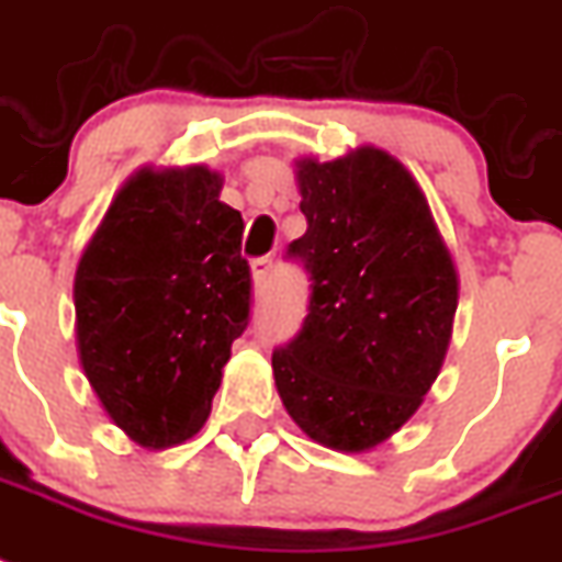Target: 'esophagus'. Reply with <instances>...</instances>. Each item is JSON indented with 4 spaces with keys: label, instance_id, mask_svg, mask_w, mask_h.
<instances>
[{
    "label": "esophagus",
    "instance_id": "obj_1",
    "mask_svg": "<svg viewBox=\"0 0 562 562\" xmlns=\"http://www.w3.org/2000/svg\"><path fill=\"white\" fill-rule=\"evenodd\" d=\"M272 270H276V261H272L270 255H263V258H255V261H252V278H255V286H258V290H267V284H270V278H272Z\"/></svg>",
    "mask_w": 562,
    "mask_h": 562
}]
</instances>
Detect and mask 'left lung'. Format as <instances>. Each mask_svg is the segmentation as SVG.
I'll return each instance as SVG.
<instances>
[{
    "mask_svg": "<svg viewBox=\"0 0 562 562\" xmlns=\"http://www.w3.org/2000/svg\"><path fill=\"white\" fill-rule=\"evenodd\" d=\"M310 276L301 330L272 350L278 396L315 442L368 451L405 425L442 368L457 270L428 201L382 148L301 160Z\"/></svg>",
    "mask_w": 562,
    "mask_h": 562,
    "instance_id": "1",
    "label": "left lung"
}]
</instances>
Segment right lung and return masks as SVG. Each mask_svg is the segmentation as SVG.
<instances>
[{
	"instance_id": "add662e5",
	"label": "right lung",
	"mask_w": 562,
	"mask_h": 562,
	"mask_svg": "<svg viewBox=\"0 0 562 562\" xmlns=\"http://www.w3.org/2000/svg\"><path fill=\"white\" fill-rule=\"evenodd\" d=\"M203 166L143 169L114 198L74 281L77 341L105 414L143 448L203 428L249 327L244 217Z\"/></svg>"
}]
</instances>
